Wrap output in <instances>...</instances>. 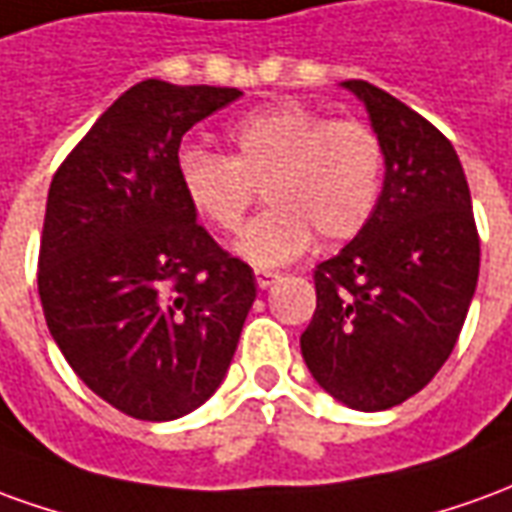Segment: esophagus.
I'll return each mask as SVG.
<instances>
[{"label":"esophagus","instance_id":"34e87169","mask_svg":"<svg viewBox=\"0 0 512 512\" xmlns=\"http://www.w3.org/2000/svg\"><path fill=\"white\" fill-rule=\"evenodd\" d=\"M278 281V273H267V270H256V286L259 289H270Z\"/></svg>","mask_w":512,"mask_h":512}]
</instances>
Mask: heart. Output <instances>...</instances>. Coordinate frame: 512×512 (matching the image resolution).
I'll return each mask as SVG.
<instances>
[{"label":"heart","mask_w":512,"mask_h":512,"mask_svg":"<svg viewBox=\"0 0 512 512\" xmlns=\"http://www.w3.org/2000/svg\"><path fill=\"white\" fill-rule=\"evenodd\" d=\"M231 154L184 146L176 157L181 192L195 215L220 234L242 226L256 187L267 212L234 245L259 270L300 259L314 234L347 242L372 220L386 181V148L369 123L303 101H278L228 126Z\"/></svg>","instance_id":"obj_1"}]
</instances>
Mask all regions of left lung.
<instances>
[{"label": "left lung", "instance_id": "1", "mask_svg": "<svg viewBox=\"0 0 512 512\" xmlns=\"http://www.w3.org/2000/svg\"><path fill=\"white\" fill-rule=\"evenodd\" d=\"M342 88L364 101L383 140L386 181L364 231L317 264V311L300 350L333 400L386 411L422 391L458 342L480 275V237L447 137L364 79Z\"/></svg>", "mask_w": 512, "mask_h": 512}]
</instances>
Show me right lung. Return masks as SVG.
<instances>
[{
  "instance_id": "1",
  "label": "right lung",
  "mask_w": 512,
  "mask_h": 512,
  "mask_svg": "<svg viewBox=\"0 0 512 512\" xmlns=\"http://www.w3.org/2000/svg\"><path fill=\"white\" fill-rule=\"evenodd\" d=\"M239 96L137 82L49 187L38 259L49 333L90 391L143 422L215 394L256 300L253 270L198 226L176 176L181 137Z\"/></svg>"
}]
</instances>
